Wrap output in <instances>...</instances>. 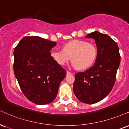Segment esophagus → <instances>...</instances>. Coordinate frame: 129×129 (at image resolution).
Here are the masks:
<instances>
[{
    "mask_svg": "<svg viewBox=\"0 0 129 129\" xmlns=\"http://www.w3.org/2000/svg\"><path fill=\"white\" fill-rule=\"evenodd\" d=\"M71 74H72L71 72H70V71H67V75H71Z\"/></svg>",
    "mask_w": 129,
    "mask_h": 129,
    "instance_id": "esophagus-1",
    "label": "esophagus"
}]
</instances>
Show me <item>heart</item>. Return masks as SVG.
I'll return each mask as SVG.
<instances>
[{
  "label": "heart",
  "instance_id": "obj_1",
  "mask_svg": "<svg viewBox=\"0 0 129 129\" xmlns=\"http://www.w3.org/2000/svg\"><path fill=\"white\" fill-rule=\"evenodd\" d=\"M97 55V48L92 43L74 40L63 45L62 50H52V58L59 66H64L70 59L71 65L79 70L87 69L94 63Z\"/></svg>",
  "mask_w": 129,
  "mask_h": 129
}]
</instances>
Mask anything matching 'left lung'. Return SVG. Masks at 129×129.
<instances>
[{
    "mask_svg": "<svg viewBox=\"0 0 129 129\" xmlns=\"http://www.w3.org/2000/svg\"><path fill=\"white\" fill-rule=\"evenodd\" d=\"M85 38L95 40L97 58L89 69L76 73L73 91L82 103L94 104L105 99L112 89L120 63V55L117 43L106 34L94 31Z\"/></svg>",
    "mask_w": 129,
    "mask_h": 129,
    "instance_id": "8db88e82",
    "label": "left lung"
}]
</instances>
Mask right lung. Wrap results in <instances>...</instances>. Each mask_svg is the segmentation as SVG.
Wrapping results in <instances>:
<instances>
[{"mask_svg":"<svg viewBox=\"0 0 129 129\" xmlns=\"http://www.w3.org/2000/svg\"><path fill=\"white\" fill-rule=\"evenodd\" d=\"M56 42L38 36L23 37L14 50V71L24 95L37 105L56 97L66 71L52 58Z\"/></svg>","mask_w":129,"mask_h":129,"instance_id":"add662e5","label":"right lung"}]
</instances>
